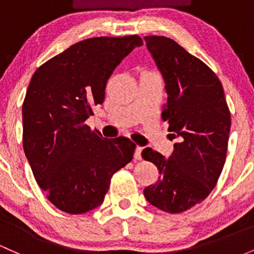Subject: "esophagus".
Listing matches in <instances>:
<instances>
[{
	"mask_svg": "<svg viewBox=\"0 0 254 254\" xmlns=\"http://www.w3.org/2000/svg\"><path fill=\"white\" fill-rule=\"evenodd\" d=\"M141 150H143V148H140V146H137V148H135V151H134L135 160H141Z\"/></svg>",
	"mask_w": 254,
	"mask_h": 254,
	"instance_id": "34e87169",
	"label": "esophagus"
}]
</instances>
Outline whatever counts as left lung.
<instances>
[{"instance_id":"left-lung-1","label":"left lung","mask_w":254,"mask_h":254,"mask_svg":"<svg viewBox=\"0 0 254 254\" xmlns=\"http://www.w3.org/2000/svg\"><path fill=\"white\" fill-rule=\"evenodd\" d=\"M166 82L167 103L163 121L173 138L170 159L146 148L144 160L154 163L160 177L144 189L152 206L167 213H182L211 193L226 159L231 119L224 89L218 76L202 61L174 40L150 35L144 37Z\"/></svg>"}]
</instances>
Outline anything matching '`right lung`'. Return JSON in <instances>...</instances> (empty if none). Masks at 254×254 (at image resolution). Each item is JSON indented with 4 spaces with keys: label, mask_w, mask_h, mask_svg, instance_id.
Wrapping results in <instances>:
<instances>
[{
    "label": "right lung",
    "mask_w": 254,
    "mask_h": 254,
    "mask_svg": "<svg viewBox=\"0 0 254 254\" xmlns=\"http://www.w3.org/2000/svg\"><path fill=\"white\" fill-rule=\"evenodd\" d=\"M141 45L138 35L87 39L32 75L23 103V148L37 184L65 213L102 204L114 173L132 161L133 141L103 138L86 120L104 102L115 67Z\"/></svg>",
    "instance_id": "right-lung-1"
}]
</instances>
